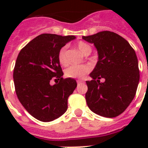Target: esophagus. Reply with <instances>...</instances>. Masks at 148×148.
Listing matches in <instances>:
<instances>
[{"label":"esophagus","mask_w":148,"mask_h":148,"mask_svg":"<svg viewBox=\"0 0 148 148\" xmlns=\"http://www.w3.org/2000/svg\"><path fill=\"white\" fill-rule=\"evenodd\" d=\"M77 83L79 84L82 83V81H81V80H77Z\"/></svg>","instance_id":"obj_1"}]
</instances>
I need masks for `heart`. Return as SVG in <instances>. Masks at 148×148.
I'll use <instances>...</instances> for the list:
<instances>
[{
	"label": "heart",
	"instance_id": "heart-1",
	"mask_svg": "<svg viewBox=\"0 0 148 148\" xmlns=\"http://www.w3.org/2000/svg\"><path fill=\"white\" fill-rule=\"evenodd\" d=\"M77 47L81 53L86 54L88 52L90 53V47L84 42H79L77 45ZM58 60L61 65H66L67 64V48L65 47H62L58 53ZM90 71V68L86 65H72L65 71V76L72 78H77L87 74Z\"/></svg>",
	"mask_w": 148,
	"mask_h": 148
}]
</instances>
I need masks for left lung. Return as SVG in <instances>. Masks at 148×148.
Returning <instances> with one entry per match:
<instances>
[{
    "instance_id": "8db88e82",
    "label": "left lung",
    "mask_w": 148,
    "mask_h": 148,
    "mask_svg": "<svg viewBox=\"0 0 148 148\" xmlns=\"http://www.w3.org/2000/svg\"><path fill=\"white\" fill-rule=\"evenodd\" d=\"M97 49L98 60L87 81L85 95L88 108L105 117L121 114L133 101L140 74L134 50L121 36L111 31H101L83 36ZM103 79V82L99 80Z\"/></svg>"
}]
</instances>
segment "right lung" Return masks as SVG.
I'll use <instances>...</instances> for the list:
<instances>
[{"label": "right lung", "instance_id": "obj_1", "mask_svg": "<svg viewBox=\"0 0 148 148\" xmlns=\"http://www.w3.org/2000/svg\"><path fill=\"white\" fill-rule=\"evenodd\" d=\"M75 38L43 34L30 41L17 56L13 74L17 98L40 121H52L64 114L68 97L77 88L74 78L63 79L58 60L60 50ZM54 76L60 81L51 86L50 80Z\"/></svg>", "mask_w": 148, "mask_h": 148}]
</instances>
